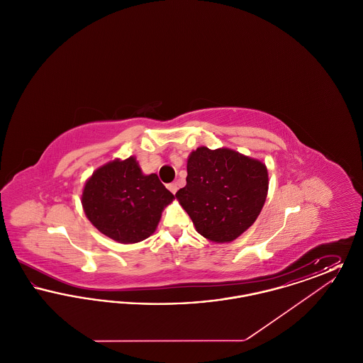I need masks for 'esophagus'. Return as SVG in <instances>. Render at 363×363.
Here are the masks:
<instances>
[{
  "instance_id": "esophagus-1",
  "label": "esophagus",
  "mask_w": 363,
  "mask_h": 363,
  "mask_svg": "<svg viewBox=\"0 0 363 363\" xmlns=\"http://www.w3.org/2000/svg\"><path fill=\"white\" fill-rule=\"evenodd\" d=\"M169 190H170L173 194H175V193H177V190H178V185H177V182L170 184V185H169Z\"/></svg>"
}]
</instances>
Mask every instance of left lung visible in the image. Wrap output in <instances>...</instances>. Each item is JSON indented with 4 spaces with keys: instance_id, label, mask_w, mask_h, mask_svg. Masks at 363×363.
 I'll list each match as a JSON object with an SVG mask.
<instances>
[{
    "instance_id": "obj_1",
    "label": "left lung",
    "mask_w": 363,
    "mask_h": 363,
    "mask_svg": "<svg viewBox=\"0 0 363 363\" xmlns=\"http://www.w3.org/2000/svg\"><path fill=\"white\" fill-rule=\"evenodd\" d=\"M186 170V185L175 197L199 234L225 243L256 222L268 193L262 162L230 148L199 147L188 157Z\"/></svg>"
}]
</instances>
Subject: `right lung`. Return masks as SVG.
Wrapping results in <instances>:
<instances>
[{"label": "right lung", "mask_w": 363, "mask_h": 363, "mask_svg": "<svg viewBox=\"0 0 363 363\" xmlns=\"http://www.w3.org/2000/svg\"><path fill=\"white\" fill-rule=\"evenodd\" d=\"M173 200V193L156 174H143L135 156L96 169L82 196L88 220L121 243H136L152 235L163 209Z\"/></svg>", "instance_id": "obj_1"}]
</instances>
